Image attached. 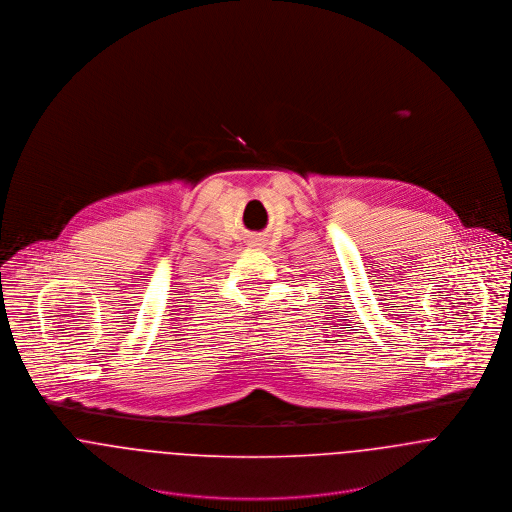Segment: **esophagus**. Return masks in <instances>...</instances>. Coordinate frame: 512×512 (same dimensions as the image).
I'll return each instance as SVG.
<instances>
[{"label": "esophagus", "instance_id": "obj_1", "mask_svg": "<svg viewBox=\"0 0 512 512\" xmlns=\"http://www.w3.org/2000/svg\"><path fill=\"white\" fill-rule=\"evenodd\" d=\"M248 246H252V248H258V250H262V248L266 246V240H264L262 236H252V238L248 240Z\"/></svg>", "mask_w": 512, "mask_h": 512}]
</instances>
